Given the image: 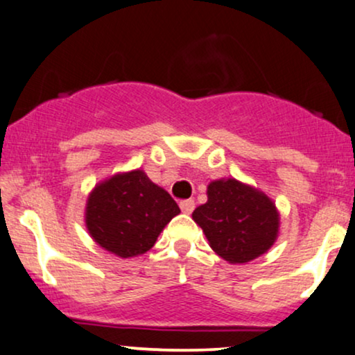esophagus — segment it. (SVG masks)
Segmentation results:
<instances>
[{
  "instance_id": "1",
  "label": "esophagus",
  "mask_w": 355,
  "mask_h": 355,
  "mask_svg": "<svg viewBox=\"0 0 355 355\" xmlns=\"http://www.w3.org/2000/svg\"><path fill=\"white\" fill-rule=\"evenodd\" d=\"M179 207H181V211L184 214H191L192 211H194L196 207V202L192 199H187V200H182L181 204H179Z\"/></svg>"
}]
</instances>
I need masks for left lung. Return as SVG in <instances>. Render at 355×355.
<instances>
[{
	"mask_svg": "<svg viewBox=\"0 0 355 355\" xmlns=\"http://www.w3.org/2000/svg\"><path fill=\"white\" fill-rule=\"evenodd\" d=\"M192 218L212 250L229 263L263 255L278 237L279 214L273 200L232 178L207 186V202L192 212Z\"/></svg>",
	"mask_w": 355,
	"mask_h": 355,
	"instance_id": "left-lung-1",
	"label": "left lung"
}]
</instances>
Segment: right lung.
Returning a JSON list of instances; mask_svg holds the SVG:
<instances>
[{
  "instance_id": "1",
  "label": "right lung",
  "mask_w": 355,
  "mask_h": 355,
  "mask_svg": "<svg viewBox=\"0 0 355 355\" xmlns=\"http://www.w3.org/2000/svg\"><path fill=\"white\" fill-rule=\"evenodd\" d=\"M179 212L176 200L137 169L95 186L87 199L85 225L100 247L130 258L150 250Z\"/></svg>"
}]
</instances>
